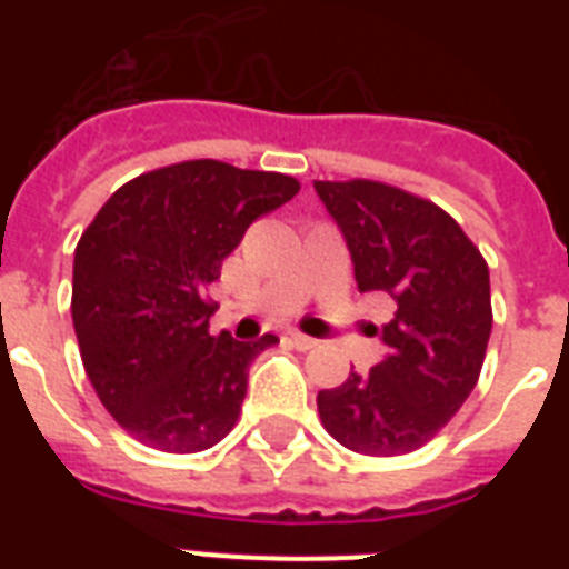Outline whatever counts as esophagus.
<instances>
[{"mask_svg": "<svg viewBox=\"0 0 569 569\" xmlns=\"http://www.w3.org/2000/svg\"><path fill=\"white\" fill-rule=\"evenodd\" d=\"M286 339H289V342H292V346L298 348V351H310V348L319 346L316 339L307 337V333H298V330H289V333H286Z\"/></svg>", "mask_w": 569, "mask_h": 569, "instance_id": "1", "label": "esophagus"}]
</instances>
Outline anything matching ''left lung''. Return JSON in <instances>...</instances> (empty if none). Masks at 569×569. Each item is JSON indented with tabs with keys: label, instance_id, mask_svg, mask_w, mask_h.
Instances as JSON below:
<instances>
[{
	"label": "left lung",
	"instance_id": "8db88e82",
	"mask_svg": "<svg viewBox=\"0 0 569 569\" xmlns=\"http://www.w3.org/2000/svg\"><path fill=\"white\" fill-rule=\"evenodd\" d=\"M337 221L360 292L396 312L383 357L321 389V425L346 449L392 458L431 440L476 387L493 328L490 271L458 221L431 200L372 180L312 182Z\"/></svg>",
	"mask_w": 569,
	"mask_h": 569
}]
</instances>
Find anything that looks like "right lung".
I'll return each mask as SVG.
<instances>
[{"mask_svg":"<svg viewBox=\"0 0 569 569\" xmlns=\"http://www.w3.org/2000/svg\"><path fill=\"white\" fill-rule=\"evenodd\" d=\"M301 191L286 173L197 159L106 200L73 257V328L102 407L150 449L191 455L232 431L248 369L274 333H209L206 286L259 214Z\"/></svg>","mask_w":569,"mask_h":569,"instance_id":"obj_1","label":"right lung"}]
</instances>
